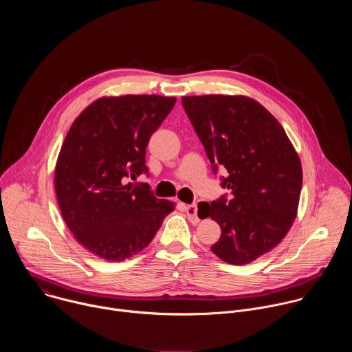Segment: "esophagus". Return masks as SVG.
Segmentation results:
<instances>
[{
    "instance_id": "34e87169",
    "label": "esophagus",
    "mask_w": 352,
    "mask_h": 352,
    "mask_svg": "<svg viewBox=\"0 0 352 352\" xmlns=\"http://www.w3.org/2000/svg\"><path fill=\"white\" fill-rule=\"evenodd\" d=\"M186 210V214H188V219L192 221V223H197L199 221V217H197V206L196 205H188L185 208Z\"/></svg>"
}]
</instances>
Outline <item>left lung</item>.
I'll use <instances>...</instances> for the list:
<instances>
[{"label":"left lung","mask_w":352,"mask_h":352,"mask_svg":"<svg viewBox=\"0 0 352 352\" xmlns=\"http://www.w3.org/2000/svg\"><path fill=\"white\" fill-rule=\"evenodd\" d=\"M184 110L202 142L214 174L228 173L230 190L199 212L221 227L212 252L230 265H246L269 252L296 217L302 167L280 122L245 96H188Z\"/></svg>","instance_id":"left-lung-1"}]
</instances>
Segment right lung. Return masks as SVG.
Returning a JSON list of instances; mask_svg holds the SVG:
<instances>
[{"label": "right lung", "mask_w": 352, "mask_h": 352, "mask_svg": "<svg viewBox=\"0 0 352 352\" xmlns=\"http://www.w3.org/2000/svg\"><path fill=\"white\" fill-rule=\"evenodd\" d=\"M177 102L156 94L102 97L74 121L56 166L61 214L76 241L104 261L122 262L153 239L174 210L147 184L146 147Z\"/></svg>", "instance_id": "add662e5"}]
</instances>
